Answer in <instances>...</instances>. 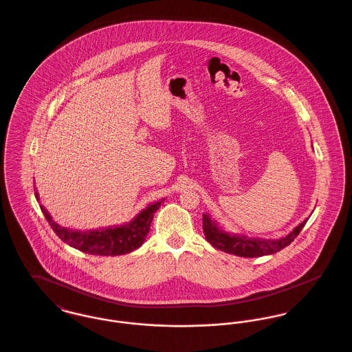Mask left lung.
Instances as JSON below:
<instances>
[{"label":"left lung","instance_id":"8db88e82","mask_svg":"<svg viewBox=\"0 0 352 352\" xmlns=\"http://www.w3.org/2000/svg\"><path fill=\"white\" fill-rule=\"evenodd\" d=\"M307 219L303 220L300 226H297L290 234L281 239L268 240V239H257L247 237L241 234H230L223 231L218 224L211 220L207 214H203V232L206 240L215 247L217 250L231 253L240 257H260L265 254H273L287 247L301 232Z\"/></svg>","mask_w":352,"mask_h":352}]
</instances>
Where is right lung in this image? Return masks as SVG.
Instances as JSON below:
<instances>
[{
  "label": "right lung",
  "mask_w": 352,
  "mask_h": 352,
  "mask_svg": "<svg viewBox=\"0 0 352 352\" xmlns=\"http://www.w3.org/2000/svg\"><path fill=\"white\" fill-rule=\"evenodd\" d=\"M35 195L38 199V194ZM162 201L164 199L148 206L128 224H124L120 227L96 230V231H88V232L72 231L65 227H60L51 219L43 206H41V210L43 211L45 218L47 219L52 231L69 247L76 248L88 254L118 256V254L129 253L142 245L146 234L151 230L154 212L160 208Z\"/></svg>",
  "instance_id": "obj_1"
}]
</instances>
